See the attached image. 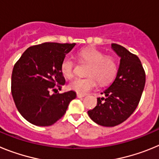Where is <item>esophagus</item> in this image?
<instances>
[{
    "label": "esophagus",
    "instance_id": "esophagus-1",
    "mask_svg": "<svg viewBox=\"0 0 159 159\" xmlns=\"http://www.w3.org/2000/svg\"><path fill=\"white\" fill-rule=\"evenodd\" d=\"M76 95L78 98H83V97L85 96V95H82V94H80V93H77Z\"/></svg>",
    "mask_w": 159,
    "mask_h": 159
}]
</instances>
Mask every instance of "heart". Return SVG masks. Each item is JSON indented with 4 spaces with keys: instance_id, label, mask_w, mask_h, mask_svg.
Here are the masks:
<instances>
[{
    "instance_id": "b5f03b06",
    "label": "heart",
    "mask_w": 159,
    "mask_h": 159,
    "mask_svg": "<svg viewBox=\"0 0 159 159\" xmlns=\"http://www.w3.org/2000/svg\"><path fill=\"white\" fill-rule=\"evenodd\" d=\"M81 62L89 64L88 78H75L70 82L69 88L80 94H86L96 87L97 81L101 84L110 83L117 73L118 67L116 60L111 57L105 56L103 52L94 48H88L79 52ZM60 71L68 79L72 78L75 72V63L71 58L67 57L63 60Z\"/></svg>"
}]
</instances>
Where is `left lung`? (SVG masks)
<instances>
[{"mask_svg": "<svg viewBox=\"0 0 159 159\" xmlns=\"http://www.w3.org/2000/svg\"><path fill=\"white\" fill-rule=\"evenodd\" d=\"M111 48L120 57L117 75L111 85L97 98V105L88 111L97 124L115 127L127 120L134 111L145 87L146 74L139 57L117 43Z\"/></svg>", "mask_w": 159, "mask_h": 159, "instance_id": "left-lung-1", "label": "left lung"}]
</instances>
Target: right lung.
<instances>
[{
	"label": "right lung",
	"mask_w": 159,
	"mask_h": 159,
	"mask_svg": "<svg viewBox=\"0 0 159 159\" xmlns=\"http://www.w3.org/2000/svg\"><path fill=\"white\" fill-rule=\"evenodd\" d=\"M73 43H43L26 49L15 64L11 92L18 111L27 121L39 127L54 124L65 114L76 97L73 91L59 94L65 84L60 65ZM52 90L55 93L51 94Z\"/></svg>",
	"instance_id": "obj_1"
}]
</instances>
